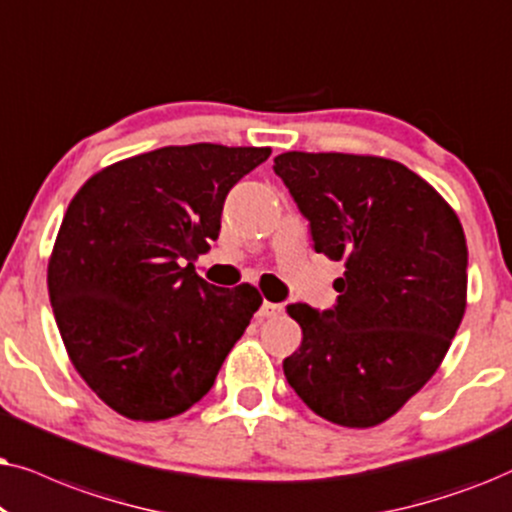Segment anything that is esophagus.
<instances>
[{
  "mask_svg": "<svg viewBox=\"0 0 512 512\" xmlns=\"http://www.w3.org/2000/svg\"><path fill=\"white\" fill-rule=\"evenodd\" d=\"M283 313V306L281 304H274V302H262L260 311H257V318L260 320H267V318H276Z\"/></svg>",
  "mask_w": 512,
  "mask_h": 512,
  "instance_id": "1",
  "label": "esophagus"
}]
</instances>
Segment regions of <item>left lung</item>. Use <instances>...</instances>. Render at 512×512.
Segmentation results:
<instances>
[{"mask_svg":"<svg viewBox=\"0 0 512 512\" xmlns=\"http://www.w3.org/2000/svg\"><path fill=\"white\" fill-rule=\"evenodd\" d=\"M313 250L344 262L332 309L290 304L302 346L283 360L318 417L377 426L438 370L466 311L468 248L449 203L403 163L360 154L274 159Z\"/></svg>","mask_w":512,"mask_h":512,"instance_id":"8db88e82","label":"left lung"}]
</instances>
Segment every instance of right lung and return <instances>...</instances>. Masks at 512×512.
Returning a JSON list of instances; mask_svg holds the SVG:
<instances>
[{"label":"right lung","mask_w":512,"mask_h":512,"mask_svg":"<svg viewBox=\"0 0 512 512\" xmlns=\"http://www.w3.org/2000/svg\"><path fill=\"white\" fill-rule=\"evenodd\" d=\"M269 154L161 147L102 168L70 201L49 260L53 316L81 379L121 417L199 403L260 309L257 288H217L192 260L220 236L229 189Z\"/></svg>","instance_id":"1"}]
</instances>
